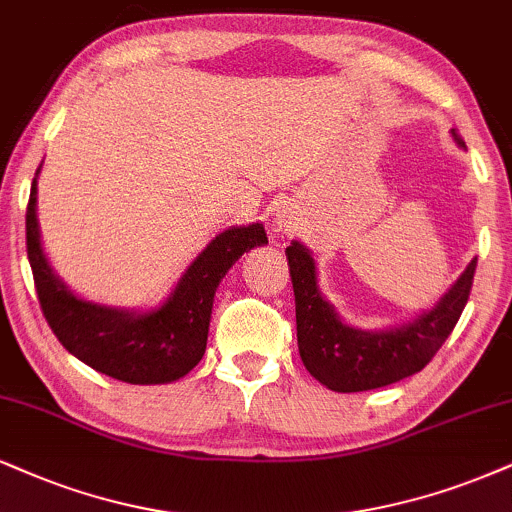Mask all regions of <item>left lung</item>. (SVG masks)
I'll return each mask as SVG.
<instances>
[{
  "instance_id": "left-lung-1",
  "label": "left lung",
  "mask_w": 512,
  "mask_h": 512,
  "mask_svg": "<svg viewBox=\"0 0 512 512\" xmlns=\"http://www.w3.org/2000/svg\"><path fill=\"white\" fill-rule=\"evenodd\" d=\"M460 147L463 140L453 132ZM296 304V342L301 361L332 391H368L415 375L449 339L470 299L477 258L432 311L394 330L363 332L344 325L315 282V263L299 242L287 246Z\"/></svg>"
}]
</instances>
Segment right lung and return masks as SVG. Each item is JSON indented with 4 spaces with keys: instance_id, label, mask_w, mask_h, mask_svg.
Here are the masks:
<instances>
[{
    "instance_id": "obj_1",
    "label": "right lung",
    "mask_w": 512,
    "mask_h": 512,
    "mask_svg": "<svg viewBox=\"0 0 512 512\" xmlns=\"http://www.w3.org/2000/svg\"><path fill=\"white\" fill-rule=\"evenodd\" d=\"M35 206L37 178L25 211V246L44 320L78 361L130 384L180 380L201 361L220 280L244 251L268 244L261 223L230 227L201 251L166 304L151 313H130L90 304L66 289L42 254Z\"/></svg>"
}]
</instances>
